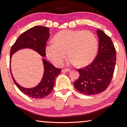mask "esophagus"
<instances>
[{
	"label": "esophagus",
	"mask_w": 127,
	"mask_h": 127,
	"mask_svg": "<svg viewBox=\"0 0 127 127\" xmlns=\"http://www.w3.org/2000/svg\"><path fill=\"white\" fill-rule=\"evenodd\" d=\"M71 71V70L69 69H63L62 70V72H70Z\"/></svg>",
	"instance_id": "obj_1"
}]
</instances>
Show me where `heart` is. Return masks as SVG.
<instances>
[{
	"label": "heart",
	"instance_id": "obj_1",
	"mask_svg": "<svg viewBox=\"0 0 127 127\" xmlns=\"http://www.w3.org/2000/svg\"><path fill=\"white\" fill-rule=\"evenodd\" d=\"M96 39L88 31L64 30L58 33L46 47V56L54 65L61 66L67 55L68 63L85 67L94 60L97 50Z\"/></svg>",
	"mask_w": 127,
	"mask_h": 127
}]
</instances>
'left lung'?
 Instances as JSON below:
<instances>
[{
	"mask_svg": "<svg viewBox=\"0 0 127 127\" xmlns=\"http://www.w3.org/2000/svg\"><path fill=\"white\" fill-rule=\"evenodd\" d=\"M99 49L96 58L83 68L78 69L80 76L74 82L78 92L85 95L100 93L111 81L116 64V50L110 37L101 30L96 31Z\"/></svg>",
	"mask_w": 127,
	"mask_h": 127,
	"instance_id": "obj_1",
	"label": "left lung"
}]
</instances>
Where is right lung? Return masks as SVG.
Here are the masks:
<instances>
[{
  "label": "right lung",
  "mask_w": 127,
  "mask_h": 127,
  "mask_svg": "<svg viewBox=\"0 0 127 127\" xmlns=\"http://www.w3.org/2000/svg\"><path fill=\"white\" fill-rule=\"evenodd\" d=\"M49 28L43 26H35L20 35L12 46L10 51V64L12 56L19 50L30 49L35 51L40 55L46 56V42L50 37ZM44 73L41 82L32 88H25L17 83L10 71L14 83L21 92L30 97L44 98L52 92L55 83L56 76L61 73L62 69L56 68L49 62L42 58Z\"/></svg>",
  "instance_id": "right-lung-1"
}]
</instances>
